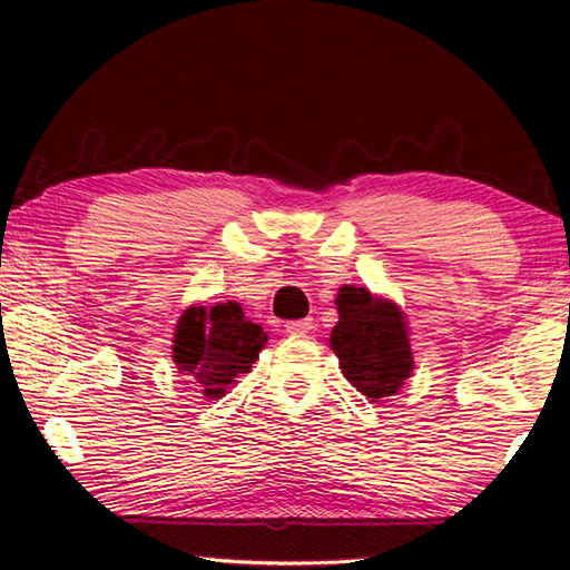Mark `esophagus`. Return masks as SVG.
Wrapping results in <instances>:
<instances>
[{"label":"esophagus","instance_id":"34e87169","mask_svg":"<svg viewBox=\"0 0 570 570\" xmlns=\"http://www.w3.org/2000/svg\"><path fill=\"white\" fill-rule=\"evenodd\" d=\"M313 331V321L311 318H304V321H288L286 323V333L292 335H306Z\"/></svg>","mask_w":570,"mask_h":570}]
</instances>
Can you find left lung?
<instances>
[{
  "mask_svg": "<svg viewBox=\"0 0 570 570\" xmlns=\"http://www.w3.org/2000/svg\"><path fill=\"white\" fill-rule=\"evenodd\" d=\"M335 304L341 321L331 333V347L343 374L367 399L394 394L414 367L402 313L357 286H343Z\"/></svg>",
  "mask_w": 570,
  "mask_h": 570,
  "instance_id": "8db88e82",
  "label": "left lung"
}]
</instances>
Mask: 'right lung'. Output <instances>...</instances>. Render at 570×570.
I'll return each mask as SVG.
<instances>
[{"label":"right lung","instance_id":"obj_1","mask_svg":"<svg viewBox=\"0 0 570 570\" xmlns=\"http://www.w3.org/2000/svg\"><path fill=\"white\" fill-rule=\"evenodd\" d=\"M266 343L262 325L249 323L235 304L193 306L178 321L174 362L180 374L203 386L205 396H223L237 374L247 372Z\"/></svg>","mask_w":570,"mask_h":570}]
</instances>
